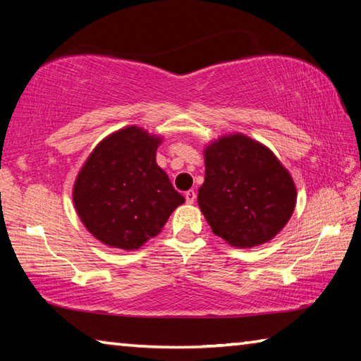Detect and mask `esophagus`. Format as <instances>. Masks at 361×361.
Here are the masks:
<instances>
[{"instance_id": "34e87169", "label": "esophagus", "mask_w": 361, "mask_h": 361, "mask_svg": "<svg viewBox=\"0 0 361 361\" xmlns=\"http://www.w3.org/2000/svg\"><path fill=\"white\" fill-rule=\"evenodd\" d=\"M185 199H186L188 204H194L195 202V192L192 191V189L185 194Z\"/></svg>"}]
</instances>
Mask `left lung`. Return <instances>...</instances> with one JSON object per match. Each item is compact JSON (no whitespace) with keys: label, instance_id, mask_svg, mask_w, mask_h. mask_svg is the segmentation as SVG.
Here are the masks:
<instances>
[{"label":"left lung","instance_id":"left-lung-1","mask_svg":"<svg viewBox=\"0 0 361 361\" xmlns=\"http://www.w3.org/2000/svg\"><path fill=\"white\" fill-rule=\"evenodd\" d=\"M204 159L197 202L213 234L237 248L272 240L291 218L298 195L277 156L243 133H231L207 145Z\"/></svg>","mask_w":361,"mask_h":361}]
</instances>
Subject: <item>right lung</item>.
Returning a JSON list of instances; mask_svg holds the SVG:
<instances>
[{
  "label": "right lung",
  "instance_id": "right-lung-1",
  "mask_svg": "<svg viewBox=\"0 0 361 361\" xmlns=\"http://www.w3.org/2000/svg\"><path fill=\"white\" fill-rule=\"evenodd\" d=\"M162 137L129 126L95 146L73 185L79 219L97 240L111 248L138 250L162 231L185 202L157 166Z\"/></svg>",
  "mask_w": 361,
  "mask_h": 361
}]
</instances>
